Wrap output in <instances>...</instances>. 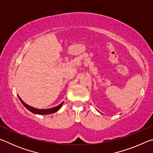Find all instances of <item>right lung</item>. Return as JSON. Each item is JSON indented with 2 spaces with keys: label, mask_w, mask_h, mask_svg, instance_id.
<instances>
[{
  "label": "right lung",
  "mask_w": 153,
  "mask_h": 153,
  "mask_svg": "<svg viewBox=\"0 0 153 153\" xmlns=\"http://www.w3.org/2000/svg\"><path fill=\"white\" fill-rule=\"evenodd\" d=\"M17 96L19 98L21 102L22 103L23 105H24L27 110H29L30 111H31V112L34 113V114H38V115H48V114H52V113H55V112H56V111L60 109V108L62 107V105H63V102H61L60 105L56 106V107L51 108H46V109H40V108H34L33 107H31V106H30V105H28L25 102L23 101V100L19 97V95L17 94Z\"/></svg>",
  "instance_id": "right-lung-1"
}]
</instances>
